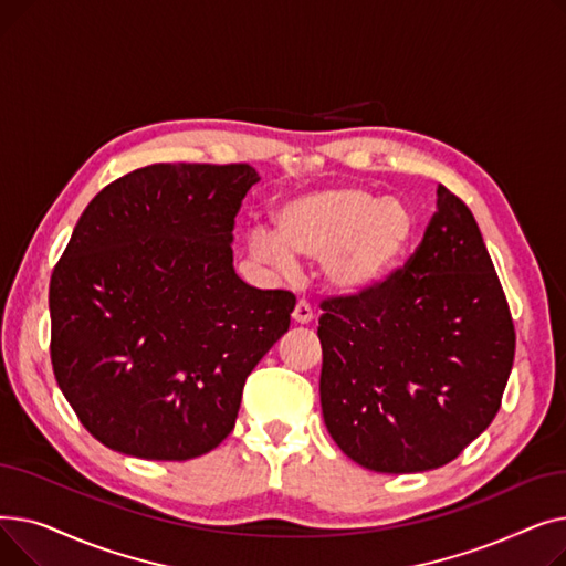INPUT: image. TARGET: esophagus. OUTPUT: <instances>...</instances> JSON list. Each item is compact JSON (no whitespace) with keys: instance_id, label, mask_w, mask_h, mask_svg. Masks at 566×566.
<instances>
[{"instance_id":"obj_1","label":"esophagus","mask_w":566,"mask_h":566,"mask_svg":"<svg viewBox=\"0 0 566 566\" xmlns=\"http://www.w3.org/2000/svg\"><path fill=\"white\" fill-rule=\"evenodd\" d=\"M291 318H293L295 323L307 325V323H312V321H314V310H312L305 301H298V303H295V307H293Z\"/></svg>"}]
</instances>
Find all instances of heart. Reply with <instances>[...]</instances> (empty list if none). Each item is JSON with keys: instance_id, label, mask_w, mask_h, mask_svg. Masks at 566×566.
I'll use <instances>...</instances> for the list:
<instances>
[{"instance_id": "obj_1", "label": "heart", "mask_w": 566, "mask_h": 566, "mask_svg": "<svg viewBox=\"0 0 566 566\" xmlns=\"http://www.w3.org/2000/svg\"><path fill=\"white\" fill-rule=\"evenodd\" d=\"M275 222L277 235H250L252 254L280 275L295 273V256L321 263L325 289L342 298H365L388 284L418 233V218L403 199L355 186L293 195Z\"/></svg>"}]
</instances>
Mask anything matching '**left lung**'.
Here are the masks:
<instances>
[{"mask_svg": "<svg viewBox=\"0 0 566 566\" xmlns=\"http://www.w3.org/2000/svg\"><path fill=\"white\" fill-rule=\"evenodd\" d=\"M422 243L365 298L321 307V410L339 450L376 472L457 459L500 410L514 323L470 208L438 184Z\"/></svg>", "mask_w": 566, "mask_h": 566, "instance_id": "1", "label": "left lung"}]
</instances>
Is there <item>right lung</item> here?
I'll return each mask as SVG.
<instances>
[{
  "label": "right lung",
  "mask_w": 566,
  "mask_h": 566,
  "mask_svg": "<svg viewBox=\"0 0 566 566\" xmlns=\"http://www.w3.org/2000/svg\"><path fill=\"white\" fill-rule=\"evenodd\" d=\"M254 184L250 165H148L80 216L50 280V355L105 448L188 461L231 433L295 307L233 271V218Z\"/></svg>",
  "instance_id": "right-lung-1"
}]
</instances>
